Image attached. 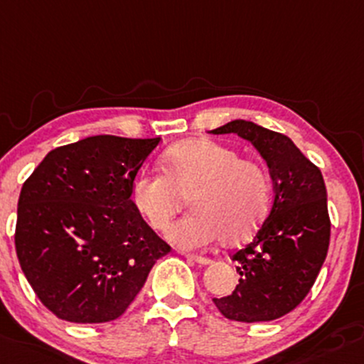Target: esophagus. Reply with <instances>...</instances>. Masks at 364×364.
<instances>
[{"mask_svg": "<svg viewBox=\"0 0 364 364\" xmlns=\"http://www.w3.org/2000/svg\"><path fill=\"white\" fill-rule=\"evenodd\" d=\"M186 258L192 259V262L198 263V265H209L213 262L211 258H205V256H198V255H186Z\"/></svg>", "mask_w": 364, "mask_h": 364, "instance_id": "esophagus-1", "label": "esophagus"}]
</instances>
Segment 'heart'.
<instances>
[{"instance_id": "1", "label": "heart", "mask_w": 364, "mask_h": 364, "mask_svg": "<svg viewBox=\"0 0 364 364\" xmlns=\"http://www.w3.org/2000/svg\"><path fill=\"white\" fill-rule=\"evenodd\" d=\"M166 172L141 171L134 178L131 198L153 230L169 228L181 208V195L192 197L193 214L171 228L169 239L186 250L209 246L223 235L227 242L250 237L270 204V176L233 148L195 139L171 148L164 156Z\"/></svg>"}]
</instances>
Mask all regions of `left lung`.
<instances>
[{
  "mask_svg": "<svg viewBox=\"0 0 364 364\" xmlns=\"http://www.w3.org/2000/svg\"><path fill=\"white\" fill-rule=\"evenodd\" d=\"M211 132L250 141L274 181L267 220L251 242L232 255L239 263V284L213 301L227 319L239 323L279 319L304 301L326 259L331 221L323 174L288 136L252 122L233 120Z\"/></svg>",
  "mask_w": 364,
  "mask_h": 364,
  "instance_id": "obj_1",
  "label": "left lung"
}]
</instances>
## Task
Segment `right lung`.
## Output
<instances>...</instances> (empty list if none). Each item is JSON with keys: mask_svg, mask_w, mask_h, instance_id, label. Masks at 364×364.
I'll use <instances>...</instances> for the list:
<instances>
[{"mask_svg": "<svg viewBox=\"0 0 364 364\" xmlns=\"http://www.w3.org/2000/svg\"><path fill=\"white\" fill-rule=\"evenodd\" d=\"M160 143L92 136L52 150L22 185L15 251L41 304L70 323H108L171 246L136 211L131 186Z\"/></svg>", "mask_w": 364, "mask_h": 364, "instance_id": "1", "label": "right lung"}]
</instances>
